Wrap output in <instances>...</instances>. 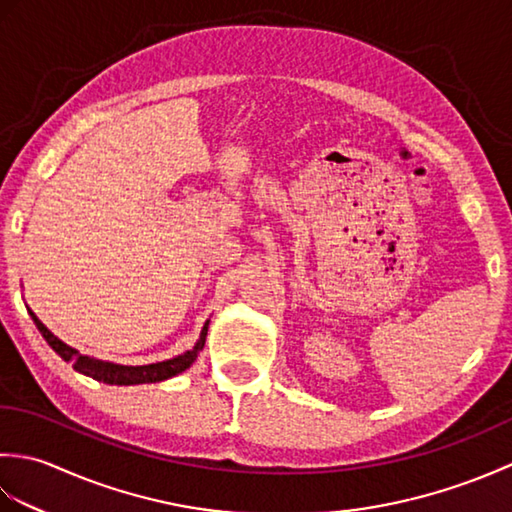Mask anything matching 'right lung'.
Segmentation results:
<instances>
[{
  "mask_svg": "<svg viewBox=\"0 0 512 512\" xmlns=\"http://www.w3.org/2000/svg\"><path fill=\"white\" fill-rule=\"evenodd\" d=\"M32 321H35L37 330L41 332L43 339L48 341V345L52 347L54 352H57L65 363H72V367L76 369L79 374L90 376L94 380H99V383H107V385H143V383H160V380H167L171 376H178L182 374L184 369H189L193 365L195 358L202 352L204 341H206V332H209V321L204 323V328L200 332V339L198 343L193 345V350L184 352L176 358H169V361H162V363H151V365H116V363H103V361H96V358L90 356H83L74 350V347L65 345L61 339H57L46 325H43L37 314L28 310Z\"/></svg>",
  "mask_w": 512,
  "mask_h": 512,
  "instance_id": "add662e5",
  "label": "right lung"
}]
</instances>
